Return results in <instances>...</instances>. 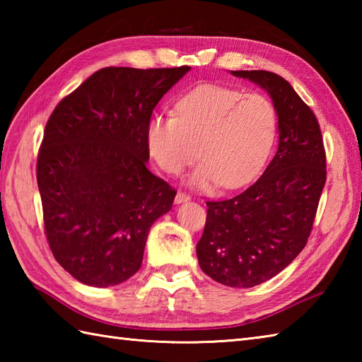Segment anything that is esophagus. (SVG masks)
Returning <instances> with one entry per match:
<instances>
[{
  "label": "esophagus",
  "mask_w": 362,
  "mask_h": 362,
  "mask_svg": "<svg viewBox=\"0 0 362 362\" xmlns=\"http://www.w3.org/2000/svg\"><path fill=\"white\" fill-rule=\"evenodd\" d=\"M187 201H189V194L183 193V191H179V193L175 194V202L177 204H183V202H187Z\"/></svg>",
  "instance_id": "34e87169"
}]
</instances>
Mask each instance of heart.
<instances>
[{"mask_svg":"<svg viewBox=\"0 0 362 362\" xmlns=\"http://www.w3.org/2000/svg\"><path fill=\"white\" fill-rule=\"evenodd\" d=\"M275 135L276 112L266 96L221 86L191 90L175 104V115H156L146 127L151 157L166 174H180L202 158L189 179L202 189L249 183L266 163Z\"/></svg>","mask_w":362,"mask_h":362,"instance_id":"1","label":"heart"}]
</instances>
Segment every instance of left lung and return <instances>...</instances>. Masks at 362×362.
I'll list each match as a JSON object with an SVG mask.
<instances>
[{
  "label": "left lung",
  "instance_id": "obj_1",
  "mask_svg": "<svg viewBox=\"0 0 362 362\" xmlns=\"http://www.w3.org/2000/svg\"><path fill=\"white\" fill-rule=\"evenodd\" d=\"M271 95L279 115V151L259 179L232 199L206 201L199 266L214 281L252 288L272 279L308 243L327 153L316 115L291 83L272 71H232Z\"/></svg>",
  "mask_w": 362,
  "mask_h": 362
}]
</instances>
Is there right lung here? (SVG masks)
<instances>
[{"label": "right lung", "instance_id": "add662e5", "mask_svg": "<svg viewBox=\"0 0 362 362\" xmlns=\"http://www.w3.org/2000/svg\"><path fill=\"white\" fill-rule=\"evenodd\" d=\"M189 66H105L60 101L37 157L46 241L76 280L107 288L141 267L177 191L146 161L152 110Z\"/></svg>", "mask_w": 362, "mask_h": 362}]
</instances>
